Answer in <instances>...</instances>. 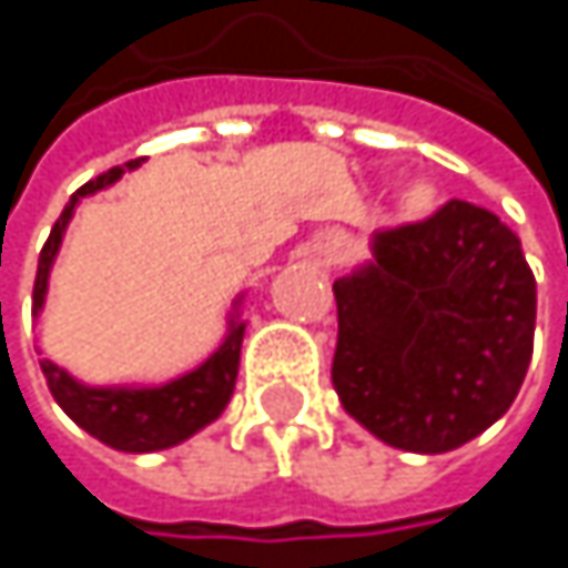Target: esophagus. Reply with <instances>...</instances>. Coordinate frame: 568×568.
<instances>
[{"label":"esophagus","mask_w":568,"mask_h":568,"mask_svg":"<svg viewBox=\"0 0 568 568\" xmlns=\"http://www.w3.org/2000/svg\"><path fill=\"white\" fill-rule=\"evenodd\" d=\"M345 250H348L345 236L332 233V236H325V240L318 243V260H322L325 266H338V263L345 260Z\"/></svg>","instance_id":"esophagus-1"}]
</instances>
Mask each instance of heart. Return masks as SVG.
<instances>
[{
	"label": "heart",
	"mask_w": 568,
	"mask_h": 568,
	"mask_svg": "<svg viewBox=\"0 0 568 568\" xmlns=\"http://www.w3.org/2000/svg\"><path fill=\"white\" fill-rule=\"evenodd\" d=\"M430 206V190L427 186H410L407 193H404V210H410V213H424Z\"/></svg>",
	"instance_id": "obj_1"
}]
</instances>
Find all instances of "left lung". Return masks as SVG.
<instances>
[{"label": "left lung", "mask_w": 568, "mask_h": 568, "mask_svg": "<svg viewBox=\"0 0 568 568\" xmlns=\"http://www.w3.org/2000/svg\"><path fill=\"white\" fill-rule=\"evenodd\" d=\"M335 280L332 385L378 440L410 454L464 447L510 410L536 332V280L500 216L450 200L372 236Z\"/></svg>", "instance_id": "left-lung-1"}]
</instances>
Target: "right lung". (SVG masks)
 <instances>
[{"instance_id": "right-lung-1", "label": "right lung", "mask_w": 568, "mask_h": 568, "mask_svg": "<svg viewBox=\"0 0 568 568\" xmlns=\"http://www.w3.org/2000/svg\"><path fill=\"white\" fill-rule=\"evenodd\" d=\"M141 161H131L128 171H138ZM121 168L101 173L98 180H88L71 200L64 203L61 216L52 226L49 243L42 246L39 256V273L32 288V315L39 318L45 312L49 298V280L52 266L64 240V230L84 196H94L121 180ZM243 298L240 292L226 312V335L223 342L190 372L176 375L161 385H88L74 378L68 368H58L52 358H42V375L49 382V392L58 400V407L94 440L124 450V454H154L183 444L206 424H213L236 388V372H240V348L246 335V318H243Z\"/></svg>"}]
</instances>
